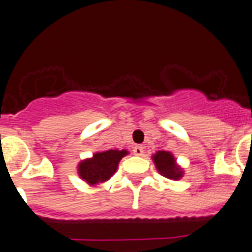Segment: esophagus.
I'll return each mask as SVG.
<instances>
[{"label":"esophagus","mask_w":252,"mask_h":252,"mask_svg":"<svg viewBox=\"0 0 252 252\" xmlns=\"http://www.w3.org/2000/svg\"><path fill=\"white\" fill-rule=\"evenodd\" d=\"M133 154L135 155H137V157H140V155H142L144 154V148H142L141 145H136L135 148H133Z\"/></svg>","instance_id":"esophagus-1"}]
</instances>
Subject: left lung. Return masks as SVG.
Segmentation results:
<instances>
[{"mask_svg": "<svg viewBox=\"0 0 252 252\" xmlns=\"http://www.w3.org/2000/svg\"><path fill=\"white\" fill-rule=\"evenodd\" d=\"M153 159L159 173L164 177L169 178V179H179L183 174L175 164L174 157L168 151H158L153 157Z\"/></svg>", "mask_w": 252, "mask_h": 252, "instance_id": "left-lung-1", "label": "left lung"}]
</instances>
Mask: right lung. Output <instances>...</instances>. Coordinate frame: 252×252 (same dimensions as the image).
I'll return each mask as SVG.
<instances>
[{
  "label": "right lung",
  "mask_w": 252,
  "mask_h": 252,
  "mask_svg": "<svg viewBox=\"0 0 252 252\" xmlns=\"http://www.w3.org/2000/svg\"><path fill=\"white\" fill-rule=\"evenodd\" d=\"M126 154V150H107L95 153L92 159L84 160L78 165V173L82 179L92 186L106 182L115 174L120 160Z\"/></svg>",
  "instance_id": "add662e5"
}]
</instances>
